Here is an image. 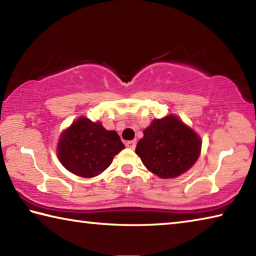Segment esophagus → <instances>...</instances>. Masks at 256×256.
<instances>
[{
  "label": "esophagus",
  "instance_id": "obj_1",
  "mask_svg": "<svg viewBox=\"0 0 256 256\" xmlns=\"http://www.w3.org/2000/svg\"><path fill=\"white\" fill-rule=\"evenodd\" d=\"M125 146H126V148H128V149L133 150L134 148H136V141H128L126 144H125Z\"/></svg>",
  "mask_w": 256,
  "mask_h": 256
}]
</instances>
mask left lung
Returning a JSON list of instances; mask_svg holds the SVG:
<instances>
[{"mask_svg": "<svg viewBox=\"0 0 256 256\" xmlns=\"http://www.w3.org/2000/svg\"><path fill=\"white\" fill-rule=\"evenodd\" d=\"M202 141L192 128L176 115L154 120L144 128L136 154L146 170L160 178H175L184 174L198 159Z\"/></svg>", "mask_w": 256, "mask_h": 256, "instance_id": "8db88e82", "label": "left lung"}]
</instances>
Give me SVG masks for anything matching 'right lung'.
I'll return each instance as SVG.
<instances>
[{
  "instance_id": "right-lung-1",
  "label": "right lung",
  "mask_w": 256,
  "mask_h": 256,
  "mask_svg": "<svg viewBox=\"0 0 256 256\" xmlns=\"http://www.w3.org/2000/svg\"><path fill=\"white\" fill-rule=\"evenodd\" d=\"M124 148L118 132L81 116L60 133L58 158L72 174L90 178L107 170Z\"/></svg>"
}]
</instances>
